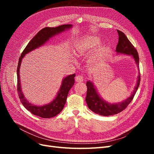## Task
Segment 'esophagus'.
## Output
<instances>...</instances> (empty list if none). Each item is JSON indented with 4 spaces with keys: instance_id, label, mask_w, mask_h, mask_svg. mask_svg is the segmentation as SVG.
Wrapping results in <instances>:
<instances>
[{
    "instance_id": "34e87169",
    "label": "esophagus",
    "mask_w": 154,
    "mask_h": 154,
    "mask_svg": "<svg viewBox=\"0 0 154 154\" xmlns=\"http://www.w3.org/2000/svg\"><path fill=\"white\" fill-rule=\"evenodd\" d=\"M75 80L77 82H82L83 81V77L82 76L78 75V76H76Z\"/></svg>"
}]
</instances>
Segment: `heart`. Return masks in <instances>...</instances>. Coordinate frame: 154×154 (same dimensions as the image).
<instances>
[{
  "label": "heart",
  "instance_id": "heart-1",
  "mask_svg": "<svg viewBox=\"0 0 154 154\" xmlns=\"http://www.w3.org/2000/svg\"><path fill=\"white\" fill-rule=\"evenodd\" d=\"M101 38L98 36H88L81 39L76 46V53L78 56L88 54L94 51L101 44ZM105 53V48L100 47L95 54L91 58V62H95L100 60Z\"/></svg>",
  "mask_w": 154,
  "mask_h": 154
}]
</instances>
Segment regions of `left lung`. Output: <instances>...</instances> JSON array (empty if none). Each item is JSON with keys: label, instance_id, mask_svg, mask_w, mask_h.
Masks as SVG:
<instances>
[{"label": "left lung", "instance_id": "1", "mask_svg": "<svg viewBox=\"0 0 154 154\" xmlns=\"http://www.w3.org/2000/svg\"><path fill=\"white\" fill-rule=\"evenodd\" d=\"M118 33L119 35V40L118 44L116 46V51L118 54L131 56L134 58L137 67H139V58L137 50L122 31L118 30ZM139 83H140V72L139 73L136 85L135 86L131 96L119 103H110L102 98L99 93L97 92L96 88L92 82L88 81L86 83L87 91L85 100L88 109L94 112L95 114L103 116L117 114L127 108L129 103L132 101L138 89Z\"/></svg>", "mask_w": 154, "mask_h": 154}]
</instances>
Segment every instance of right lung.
<instances>
[{
    "instance_id": "obj_1",
    "label": "right lung",
    "mask_w": 154,
    "mask_h": 154,
    "mask_svg": "<svg viewBox=\"0 0 154 154\" xmlns=\"http://www.w3.org/2000/svg\"><path fill=\"white\" fill-rule=\"evenodd\" d=\"M71 24H65L56 27H46L45 28L41 29L33 38H32L28 44L27 45L24 50L21 54L20 57L18 61L17 67V91L18 97L22 102V103L25 108L29 110L30 112L35 116H39L42 118H50L58 115L61 112L67 97L68 93L70 89L74 84V77L76 74H73L69 75L63 78L61 87L57 93L55 98L51 103L42 106H37L32 104L27 101L24 95L23 94L21 88V83L20 79V68L21 66L22 60L26 54L30 53L41 46L44 45L51 38L54 36L57 35L61 32L72 28Z\"/></svg>"
}]
</instances>
